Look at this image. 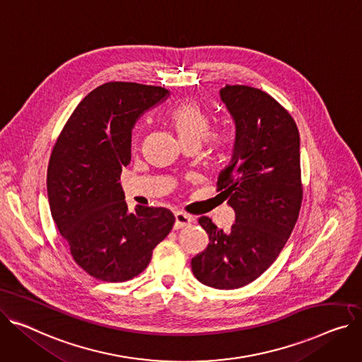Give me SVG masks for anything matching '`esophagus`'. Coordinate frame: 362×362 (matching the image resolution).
Instances as JSON below:
<instances>
[{"instance_id": "esophagus-1", "label": "esophagus", "mask_w": 362, "mask_h": 362, "mask_svg": "<svg viewBox=\"0 0 362 362\" xmlns=\"http://www.w3.org/2000/svg\"><path fill=\"white\" fill-rule=\"evenodd\" d=\"M192 221L190 216L183 214V212H175V230H179V228H183L186 226H189Z\"/></svg>"}]
</instances>
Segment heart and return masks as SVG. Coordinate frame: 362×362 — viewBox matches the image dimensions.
<instances>
[{
    "mask_svg": "<svg viewBox=\"0 0 362 362\" xmlns=\"http://www.w3.org/2000/svg\"><path fill=\"white\" fill-rule=\"evenodd\" d=\"M170 124L179 141L183 144L199 142L208 138L212 147H223L228 141V134L224 128L209 131V117L206 112L194 100L179 103L170 113Z\"/></svg>",
    "mask_w": 362,
    "mask_h": 362,
    "instance_id": "b5f03b06",
    "label": "heart"
}]
</instances>
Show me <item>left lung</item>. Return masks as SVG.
Listing matches in <instances>:
<instances>
[{
	"instance_id": "1",
	"label": "left lung",
	"mask_w": 362,
	"mask_h": 362,
	"mask_svg": "<svg viewBox=\"0 0 362 362\" xmlns=\"http://www.w3.org/2000/svg\"><path fill=\"white\" fill-rule=\"evenodd\" d=\"M220 98L235 138L218 190L234 209L235 223L224 233L201 216L209 245L190 264L199 282L234 290L271 267L297 223L303 199L300 134L291 115L259 88L226 86Z\"/></svg>"
}]
</instances>
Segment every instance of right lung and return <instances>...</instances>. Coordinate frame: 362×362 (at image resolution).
Returning a JSON list of instances; mask_svg holds the SVG:
<instances>
[{
	"label": "right lung",
	"instance_id": "right-lung-1",
	"mask_svg": "<svg viewBox=\"0 0 362 362\" xmlns=\"http://www.w3.org/2000/svg\"><path fill=\"white\" fill-rule=\"evenodd\" d=\"M170 93L136 83H106L88 93L64 127L47 165L52 218L76 263L91 276L122 282L148 267L175 215L138 205L129 212L120 185L131 163L136 120Z\"/></svg>",
	"mask_w": 362,
	"mask_h": 362
}]
</instances>
